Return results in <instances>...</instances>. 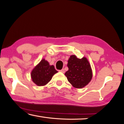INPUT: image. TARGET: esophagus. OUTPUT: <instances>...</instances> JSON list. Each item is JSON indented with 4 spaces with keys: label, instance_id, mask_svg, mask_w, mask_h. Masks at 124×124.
I'll return each instance as SVG.
<instances>
[{
    "label": "esophagus",
    "instance_id": "obj_1",
    "mask_svg": "<svg viewBox=\"0 0 124 124\" xmlns=\"http://www.w3.org/2000/svg\"><path fill=\"white\" fill-rule=\"evenodd\" d=\"M60 72H61V73H64V69H62V70H60Z\"/></svg>",
    "mask_w": 124,
    "mask_h": 124
}]
</instances>
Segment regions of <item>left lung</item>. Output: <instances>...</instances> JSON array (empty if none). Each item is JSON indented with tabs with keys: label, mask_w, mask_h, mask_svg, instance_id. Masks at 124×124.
I'll return each mask as SVG.
<instances>
[{
	"label": "left lung",
	"mask_w": 124,
	"mask_h": 124,
	"mask_svg": "<svg viewBox=\"0 0 124 124\" xmlns=\"http://www.w3.org/2000/svg\"><path fill=\"white\" fill-rule=\"evenodd\" d=\"M67 67L68 70L64 75L73 87L82 89L91 81L92 70L86 57L78 58L75 55H71L68 60Z\"/></svg>",
	"instance_id": "1"
}]
</instances>
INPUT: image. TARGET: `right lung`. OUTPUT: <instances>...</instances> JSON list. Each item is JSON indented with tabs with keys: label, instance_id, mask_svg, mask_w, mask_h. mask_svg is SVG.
Returning <instances> with one entry per match:
<instances>
[{
	"label": "right lung",
	"instance_id": "obj_1",
	"mask_svg": "<svg viewBox=\"0 0 124 124\" xmlns=\"http://www.w3.org/2000/svg\"><path fill=\"white\" fill-rule=\"evenodd\" d=\"M57 72L53 65H50L47 61L43 58L33 69L31 77L35 84L41 86L46 85Z\"/></svg>",
	"mask_w": 124,
	"mask_h": 124
}]
</instances>
